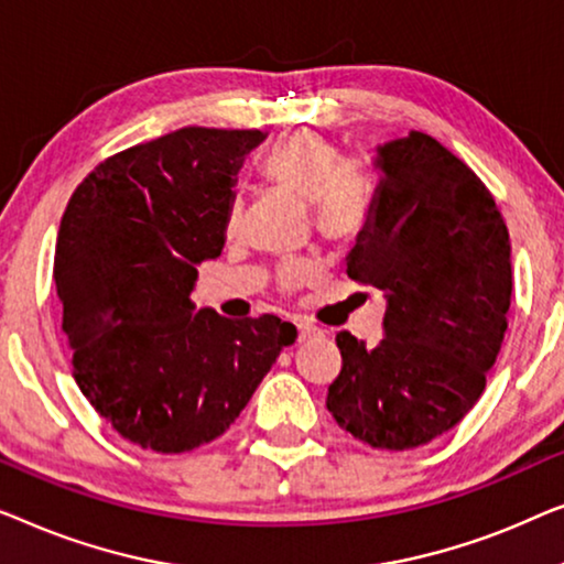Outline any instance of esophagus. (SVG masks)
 I'll list each match as a JSON object with an SVG mask.
<instances>
[{
    "mask_svg": "<svg viewBox=\"0 0 564 564\" xmlns=\"http://www.w3.org/2000/svg\"><path fill=\"white\" fill-rule=\"evenodd\" d=\"M296 329H299V343H308V339L322 335V329L314 327V324H308V322H299Z\"/></svg>",
    "mask_w": 564,
    "mask_h": 564,
    "instance_id": "34e87169",
    "label": "esophagus"
}]
</instances>
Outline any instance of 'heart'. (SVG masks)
I'll list each match as a JSON object with an SVG mask.
<instances>
[{
  "label": "heart",
  "mask_w": 564,
  "mask_h": 564,
  "mask_svg": "<svg viewBox=\"0 0 564 564\" xmlns=\"http://www.w3.org/2000/svg\"><path fill=\"white\" fill-rule=\"evenodd\" d=\"M256 169L265 181L299 199L312 202V217L327 240H347L358 235L368 219L370 186L360 171L343 163V150L335 140L314 130L281 134L258 155ZM240 219V199L232 196L227 206V232L232 235ZM312 268L291 263L283 268L285 285L308 279Z\"/></svg>",
  "instance_id": "1"
}]
</instances>
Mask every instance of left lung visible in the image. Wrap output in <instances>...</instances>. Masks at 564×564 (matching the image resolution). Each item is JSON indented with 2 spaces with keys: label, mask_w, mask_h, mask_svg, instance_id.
<instances>
[{
  "label": "left lung",
  "mask_w": 564,
  "mask_h": 564,
  "mask_svg": "<svg viewBox=\"0 0 564 564\" xmlns=\"http://www.w3.org/2000/svg\"><path fill=\"white\" fill-rule=\"evenodd\" d=\"M380 184L347 275L386 293L383 339L339 332L327 409L378 449L449 432L480 399L511 306V240L486 184L430 134L378 145Z\"/></svg>",
  "instance_id": "1"
}]
</instances>
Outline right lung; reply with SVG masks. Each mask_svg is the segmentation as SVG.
Wrapping results in <instances>:
<instances>
[{
	"instance_id": "obj_1",
	"label": "right lung",
	"mask_w": 564,
	"mask_h": 564,
	"mask_svg": "<svg viewBox=\"0 0 564 564\" xmlns=\"http://www.w3.org/2000/svg\"><path fill=\"white\" fill-rule=\"evenodd\" d=\"M260 130L184 127L107 158L63 212L53 279L74 378L124 440L178 455L248 406L296 327L196 312L204 260L225 248L227 206Z\"/></svg>"
}]
</instances>
